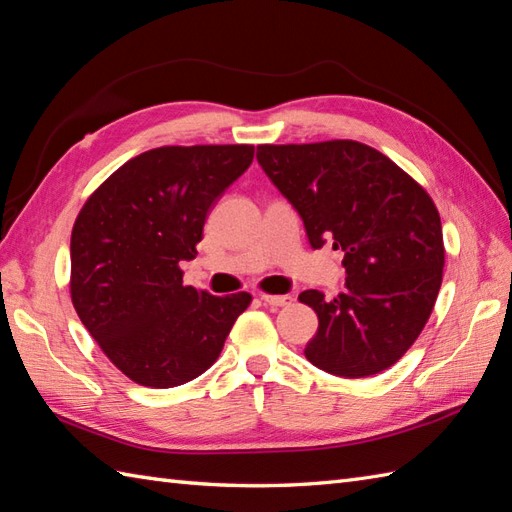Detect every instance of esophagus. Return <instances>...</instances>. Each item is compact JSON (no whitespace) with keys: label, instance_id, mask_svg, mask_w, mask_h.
<instances>
[{"label":"esophagus","instance_id":"obj_1","mask_svg":"<svg viewBox=\"0 0 512 512\" xmlns=\"http://www.w3.org/2000/svg\"><path fill=\"white\" fill-rule=\"evenodd\" d=\"M261 301L268 307H285L290 305L294 299L290 294H261Z\"/></svg>","mask_w":512,"mask_h":512}]
</instances>
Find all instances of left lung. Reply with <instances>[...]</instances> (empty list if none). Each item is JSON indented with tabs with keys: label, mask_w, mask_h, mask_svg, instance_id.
Returning <instances> with one entry per match:
<instances>
[{
	"label": "left lung",
	"mask_w": 512,
	"mask_h": 512,
	"mask_svg": "<svg viewBox=\"0 0 512 512\" xmlns=\"http://www.w3.org/2000/svg\"><path fill=\"white\" fill-rule=\"evenodd\" d=\"M261 170L299 211L312 248L334 242L344 292L299 301L318 314L305 358L338 377L386 371L419 338L443 281L441 216L386 154L351 139L257 146Z\"/></svg>",
	"instance_id": "obj_1"
}]
</instances>
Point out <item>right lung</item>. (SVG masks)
<instances>
[{"mask_svg":"<svg viewBox=\"0 0 512 512\" xmlns=\"http://www.w3.org/2000/svg\"><path fill=\"white\" fill-rule=\"evenodd\" d=\"M253 146H163L95 189L71 231V303L135 384L172 388L218 360L251 294L183 283L209 209L253 163Z\"/></svg>","mask_w":512,"mask_h":512,"instance_id":"right-lung-1","label":"right lung"}]
</instances>
